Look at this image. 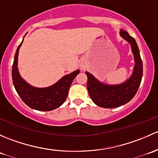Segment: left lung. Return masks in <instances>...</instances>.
Listing matches in <instances>:
<instances>
[{"label": "left lung", "instance_id": "8db88e82", "mask_svg": "<svg viewBox=\"0 0 158 158\" xmlns=\"http://www.w3.org/2000/svg\"><path fill=\"white\" fill-rule=\"evenodd\" d=\"M120 36L131 44L135 57V67L128 80L118 85H107L85 72L88 77L87 88L89 96L95 105L106 109L118 107L131 101L136 94L142 79L143 65L136 41L125 30H121Z\"/></svg>", "mask_w": 158, "mask_h": 158}]
</instances>
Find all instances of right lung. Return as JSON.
<instances>
[{
	"mask_svg": "<svg viewBox=\"0 0 158 158\" xmlns=\"http://www.w3.org/2000/svg\"><path fill=\"white\" fill-rule=\"evenodd\" d=\"M22 43L17 47L13 63L12 79L14 88L23 102L31 109L39 111H51L57 109L66 99L70 85L79 73V70L63 76L56 83L47 88L32 86L22 79L17 67L19 49Z\"/></svg>",
	"mask_w": 158,
	"mask_h": 158,
	"instance_id": "obj_1",
	"label": "right lung"
}]
</instances>
